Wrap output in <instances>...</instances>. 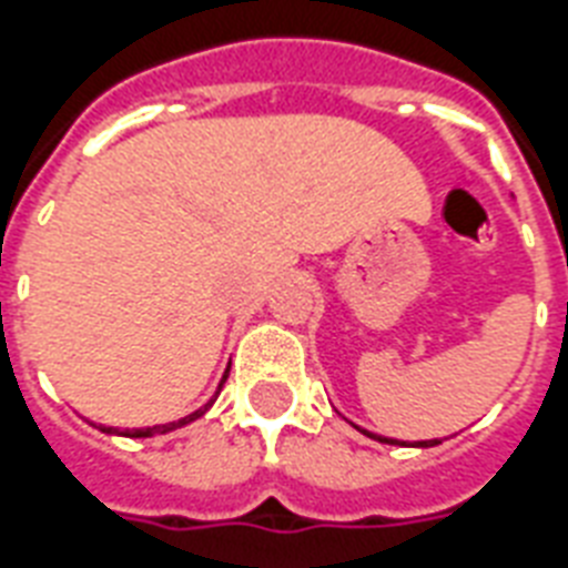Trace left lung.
I'll list each match as a JSON object with an SVG mask.
<instances>
[{
  "label": "left lung",
  "mask_w": 568,
  "mask_h": 568,
  "mask_svg": "<svg viewBox=\"0 0 568 568\" xmlns=\"http://www.w3.org/2000/svg\"><path fill=\"white\" fill-rule=\"evenodd\" d=\"M354 424V422H351ZM356 430L359 433H365V436H372V439H377V442H386V445H409V442H400V439H388V436H377V433H372V430H365V427H359V424H354ZM433 445H439V439H424V442H413V445H409V448H433Z\"/></svg>",
  "instance_id": "obj_1"
}]
</instances>
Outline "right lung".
Instances as JSON below:
<instances>
[{"label":"right lung","instance_id":"add662e5","mask_svg":"<svg viewBox=\"0 0 568 568\" xmlns=\"http://www.w3.org/2000/svg\"><path fill=\"white\" fill-rule=\"evenodd\" d=\"M226 377H230V368L223 372L221 383H217V392H214L212 397H209V404H203L200 409H194V413H189L185 418H180V422H171V424H155V427H138V430H118V427H100L102 433H109V436H132V439H150V436H155V433H171V430H180V427H185V424L196 422L200 415H205L209 409H212V404L217 400V395H221L223 383H226Z\"/></svg>","mask_w":568,"mask_h":568}]
</instances>
